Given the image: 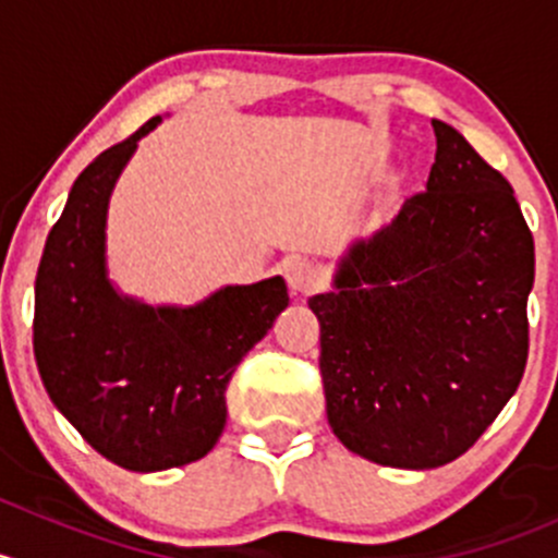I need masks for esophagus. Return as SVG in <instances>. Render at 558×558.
<instances>
[{"instance_id":"1","label":"esophagus","mask_w":558,"mask_h":558,"mask_svg":"<svg viewBox=\"0 0 558 558\" xmlns=\"http://www.w3.org/2000/svg\"><path fill=\"white\" fill-rule=\"evenodd\" d=\"M286 280H289V289L294 291V294H311L320 286V280H324V272H320V267L311 258L305 256H291L289 262H286Z\"/></svg>"}]
</instances>
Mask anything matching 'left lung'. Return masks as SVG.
Listing matches in <instances>:
<instances>
[{
  "mask_svg": "<svg viewBox=\"0 0 558 558\" xmlns=\"http://www.w3.org/2000/svg\"><path fill=\"white\" fill-rule=\"evenodd\" d=\"M426 191L307 300L320 324L326 418L384 466L459 459L521 384L534 240L513 189L442 121Z\"/></svg>",
  "mask_w": 558,
  "mask_h": 558,
  "instance_id": "8db88e82",
  "label": "left lung"
}]
</instances>
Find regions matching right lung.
I'll return each instance as SVG.
<instances>
[{"mask_svg": "<svg viewBox=\"0 0 558 558\" xmlns=\"http://www.w3.org/2000/svg\"><path fill=\"white\" fill-rule=\"evenodd\" d=\"M150 118L77 174L35 280V359L50 402L132 472L183 466L227 426V386L289 305L280 275L223 286L189 307L145 305L107 275V207Z\"/></svg>", "mask_w": 558, "mask_h": 558, "instance_id": "add662e5", "label": "right lung"}]
</instances>
